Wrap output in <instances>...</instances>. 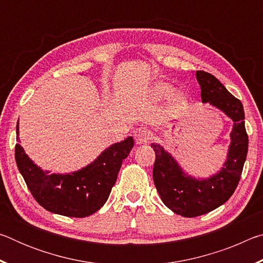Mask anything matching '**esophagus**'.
Here are the masks:
<instances>
[{"instance_id":"1","label":"esophagus","mask_w":263,"mask_h":263,"mask_svg":"<svg viewBox=\"0 0 263 263\" xmlns=\"http://www.w3.org/2000/svg\"><path fill=\"white\" fill-rule=\"evenodd\" d=\"M135 138H136V142L138 145L147 144L148 140H149V132L144 127L139 128V130L136 131Z\"/></svg>"}]
</instances>
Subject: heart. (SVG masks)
Here are the masks:
<instances>
[{
  "instance_id": "obj_1",
  "label": "heart",
  "mask_w": 263,
  "mask_h": 263,
  "mask_svg": "<svg viewBox=\"0 0 263 263\" xmlns=\"http://www.w3.org/2000/svg\"><path fill=\"white\" fill-rule=\"evenodd\" d=\"M175 87L173 86L172 83L169 82H163L159 81L155 82L152 88H151V95H152L154 99L157 100H166L168 97H172V105L174 106L175 109H183L185 105L188 104V96H186L185 92L183 91H177L174 94Z\"/></svg>"
}]
</instances>
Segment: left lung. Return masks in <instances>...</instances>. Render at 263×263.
<instances>
[{
    "mask_svg": "<svg viewBox=\"0 0 263 263\" xmlns=\"http://www.w3.org/2000/svg\"><path fill=\"white\" fill-rule=\"evenodd\" d=\"M203 103H209L232 119L228 157L219 171L205 179L189 175L176 159L160 144H152L155 152L153 181L164 205L183 217L205 215L219 208L233 195L241 176L248 151L242 103L212 74L196 72Z\"/></svg>",
    "mask_w": 263,
    "mask_h": 263,
    "instance_id": "8db88e82",
    "label": "left lung"
}]
</instances>
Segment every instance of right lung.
Instances as JSON below:
<instances>
[{"label": "right lung", "mask_w": 263, "mask_h": 263, "mask_svg": "<svg viewBox=\"0 0 263 263\" xmlns=\"http://www.w3.org/2000/svg\"><path fill=\"white\" fill-rule=\"evenodd\" d=\"M18 124L17 136H20ZM133 144V138L127 137L110 145L86 167L66 174L43 171L20 144H16L15 159L31 194L44 209L57 215L83 218L100 210L108 201L123 160L130 154Z\"/></svg>", "instance_id": "1"}]
</instances>
